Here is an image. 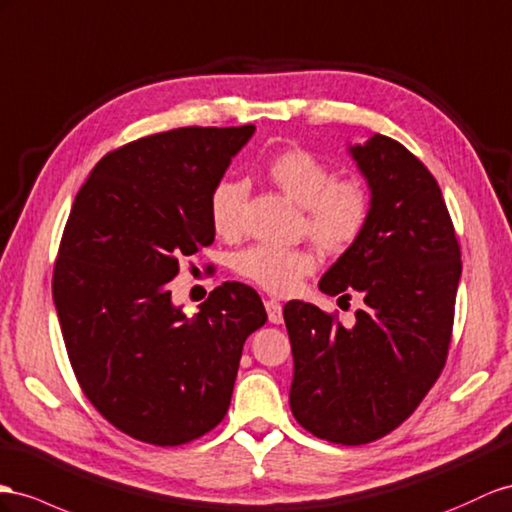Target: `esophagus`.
<instances>
[{
  "label": "esophagus",
  "instance_id": "34e87169",
  "mask_svg": "<svg viewBox=\"0 0 512 512\" xmlns=\"http://www.w3.org/2000/svg\"><path fill=\"white\" fill-rule=\"evenodd\" d=\"M266 311H268V320L272 324H281L283 322V307L281 303H277V300H266Z\"/></svg>",
  "mask_w": 512,
  "mask_h": 512
}]
</instances>
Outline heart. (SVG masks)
<instances>
[{
  "instance_id": "heart-1",
  "label": "heart",
  "mask_w": 512,
  "mask_h": 512,
  "mask_svg": "<svg viewBox=\"0 0 512 512\" xmlns=\"http://www.w3.org/2000/svg\"><path fill=\"white\" fill-rule=\"evenodd\" d=\"M268 177L287 199L303 207V229L324 251L342 253L355 244L368 225L370 199L355 181H335L329 164L305 149H290L268 162ZM246 186L222 179L209 196V218L218 235L233 238L242 229ZM316 270L307 248L251 246L235 257V272L270 294H292Z\"/></svg>"
}]
</instances>
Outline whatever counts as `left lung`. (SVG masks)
Instances as JSON below:
<instances>
[{"mask_svg": "<svg viewBox=\"0 0 512 512\" xmlns=\"http://www.w3.org/2000/svg\"><path fill=\"white\" fill-rule=\"evenodd\" d=\"M348 153L368 181L370 218L320 290L342 298L355 290L365 307L352 329L303 300H290L283 318L296 422L331 443L361 445L398 428L439 378L461 248L439 183L409 149L372 134Z\"/></svg>", "mask_w": 512, "mask_h": 512, "instance_id": "8db88e82", "label": "left lung"}]
</instances>
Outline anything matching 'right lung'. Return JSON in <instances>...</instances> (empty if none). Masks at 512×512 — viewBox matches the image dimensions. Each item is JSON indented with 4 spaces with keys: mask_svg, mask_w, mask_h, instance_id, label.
<instances>
[{
    "mask_svg": "<svg viewBox=\"0 0 512 512\" xmlns=\"http://www.w3.org/2000/svg\"><path fill=\"white\" fill-rule=\"evenodd\" d=\"M255 125L179 127L90 170L62 233L54 303L73 372L112 426L153 445L203 437L225 417L246 337L268 316L227 281L186 316L168 281L214 242L209 196Z\"/></svg>",
    "mask_w": 512,
    "mask_h": 512,
    "instance_id": "1",
    "label": "right lung"
}]
</instances>
